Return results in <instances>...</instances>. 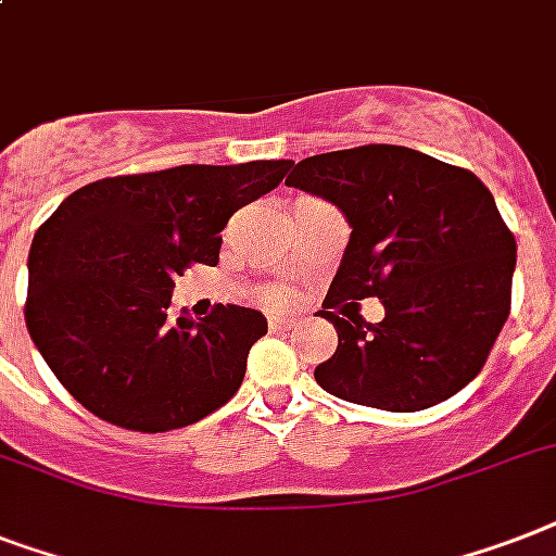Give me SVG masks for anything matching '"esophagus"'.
<instances>
[{
  "mask_svg": "<svg viewBox=\"0 0 556 556\" xmlns=\"http://www.w3.org/2000/svg\"><path fill=\"white\" fill-rule=\"evenodd\" d=\"M268 325H270V331H291L293 319H288V317H270Z\"/></svg>",
  "mask_w": 556,
  "mask_h": 556,
  "instance_id": "1",
  "label": "esophagus"
}]
</instances>
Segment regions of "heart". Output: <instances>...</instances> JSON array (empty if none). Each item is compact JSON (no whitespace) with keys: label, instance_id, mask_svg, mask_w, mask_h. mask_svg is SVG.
I'll return each mask as SVG.
<instances>
[{"label":"heart","instance_id":"b5f03b06","mask_svg":"<svg viewBox=\"0 0 556 556\" xmlns=\"http://www.w3.org/2000/svg\"><path fill=\"white\" fill-rule=\"evenodd\" d=\"M268 302L270 305H286V302H291V291H286V288H274V291H268Z\"/></svg>","mask_w":556,"mask_h":556}]
</instances>
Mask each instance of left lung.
Segmentation results:
<instances>
[{
    "mask_svg": "<svg viewBox=\"0 0 556 556\" xmlns=\"http://www.w3.org/2000/svg\"><path fill=\"white\" fill-rule=\"evenodd\" d=\"M286 185L317 193L351 225L323 308L377 295L387 319L371 326L355 302L337 351L317 365L328 394L382 410H422L482 371L508 311L517 239L497 202L466 168L403 146L317 153L288 165Z\"/></svg>",
    "mask_w": 556,
    "mask_h": 556,
    "instance_id": "1",
    "label": "left lung"
}]
</instances>
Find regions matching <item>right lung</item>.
I'll list each match as a JSON object with an SVG mask.
<instances>
[{
    "label": "right lung",
    "instance_id": "add662e5",
    "mask_svg": "<svg viewBox=\"0 0 556 556\" xmlns=\"http://www.w3.org/2000/svg\"><path fill=\"white\" fill-rule=\"evenodd\" d=\"M288 160L176 165L74 191L34 237L25 323L76 403L111 426L160 434L223 408L268 333L260 311H170L185 268L219 263L228 219L274 191Z\"/></svg>",
    "mask_w": 556,
    "mask_h": 556
}]
</instances>
